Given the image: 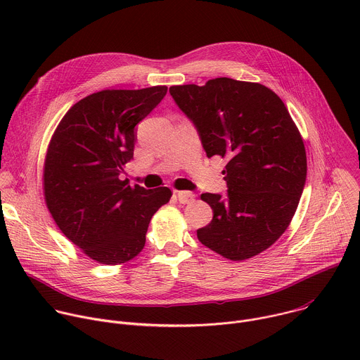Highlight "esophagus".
Listing matches in <instances>:
<instances>
[{"label":"esophagus","instance_id":"esophagus-1","mask_svg":"<svg viewBox=\"0 0 360 360\" xmlns=\"http://www.w3.org/2000/svg\"><path fill=\"white\" fill-rule=\"evenodd\" d=\"M176 198L181 203H191L195 199V195L188 191H176Z\"/></svg>","mask_w":360,"mask_h":360}]
</instances>
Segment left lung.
Masks as SVG:
<instances>
[{
  "mask_svg": "<svg viewBox=\"0 0 360 360\" xmlns=\"http://www.w3.org/2000/svg\"><path fill=\"white\" fill-rule=\"evenodd\" d=\"M169 92L207 157L228 161L226 196L200 195L214 218L196 231L199 242L231 261L259 255L288 229L306 181L303 139L283 101L262 84L226 77Z\"/></svg>",
  "mask_w": 360,
  "mask_h": 360,
  "instance_id": "left-lung-1",
  "label": "left lung"
}]
</instances>
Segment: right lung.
Masks as SVG:
<instances>
[{
  "label": "right lung",
  "instance_id": "obj_1",
  "mask_svg": "<svg viewBox=\"0 0 360 360\" xmlns=\"http://www.w3.org/2000/svg\"><path fill=\"white\" fill-rule=\"evenodd\" d=\"M165 85L94 92L64 115L49 141L42 189L61 232L98 264L121 265L145 246L149 221L172 192L131 186L120 174L134 158L135 125Z\"/></svg>",
  "mask_w": 360,
  "mask_h": 360
}]
</instances>
